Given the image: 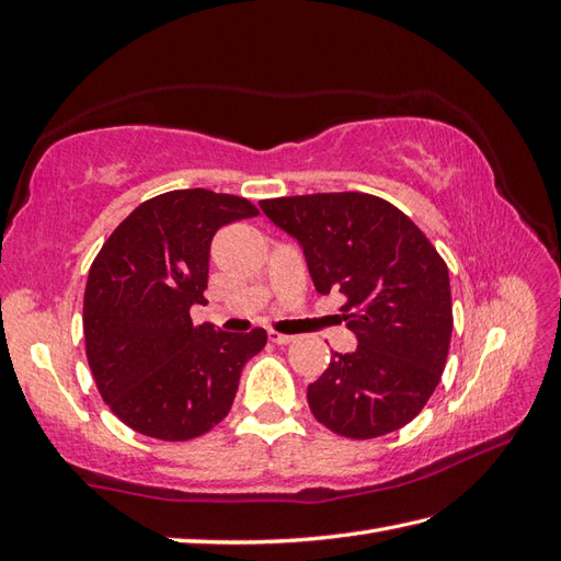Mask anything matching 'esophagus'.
Here are the masks:
<instances>
[{
    "label": "esophagus",
    "instance_id": "1",
    "mask_svg": "<svg viewBox=\"0 0 561 561\" xmlns=\"http://www.w3.org/2000/svg\"><path fill=\"white\" fill-rule=\"evenodd\" d=\"M267 334H270V342H275V344H279V346H286V344H291V342H294V336H289V334H282V332H275V330H270Z\"/></svg>",
    "mask_w": 561,
    "mask_h": 561
}]
</instances>
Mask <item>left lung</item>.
<instances>
[{
	"label": "left lung",
	"mask_w": 561,
	"mask_h": 561,
	"mask_svg": "<svg viewBox=\"0 0 561 561\" xmlns=\"http://www.w3.org/2000/svg\"><path fill=\"white\" fill-rule=\"evenodd\" d=\"M301 243L320 294H344L354 354H334L308 385L332 433L373 439L411 423L433 397L451 340L447 263L399 207L377 195L312 193L260 201Z\"/></svg>",
	"instance_id": "8db88e82"
}]
</instances>
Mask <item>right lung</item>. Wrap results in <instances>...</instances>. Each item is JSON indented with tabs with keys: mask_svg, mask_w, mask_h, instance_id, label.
Instances as JSON below:
<instances>
[{
	"mask_svg": "<svg viewBox=\"0 0 561 561\" xmlns=\"http://www.w3.org/2000/svg\"><path fill=\"white\" fill-rule=\"evenodd\" d=\"M255 215L239 195L169 191L140 203L90 265L88 366L110 411L136 433L186 442L227 419L241 370L267 332L193 324L191 306L205 304L217 229Z\"/></svg>",
	"mask_w": 561,
	"mask_h": 561,
	"instance_id": "right-lung-1",
	"label": "right lung"
}]
</instances>
